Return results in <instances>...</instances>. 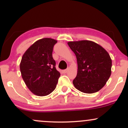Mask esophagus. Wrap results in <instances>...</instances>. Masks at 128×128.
<instances>
[{"label": "esophagus", "instance_id": "esophagus-1", "mask_svg": "<svg viewBox=\"0 0 128 128\" xmlns=\"http://www.w3.org/2000/svg\"><path fill=\"white\" fill-rule=\"evenodd\" d=\"M67 71H68V70H67V69H66V70H62V72L64 73H66L67 72Z\"/></svg>", "mask_w": 128, "mask_h": 128}]
</instances>
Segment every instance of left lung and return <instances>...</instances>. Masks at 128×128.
<instances>
[{
  "label": "left lung",
  "instance_id": "obj_1",
  "mask_svg": "<svg viewBox=\"0 0 128 128\" xmlns=\"http://www.w3.org/2000/svg\"><path fill=\"white\" fill-rule=\"evenodd\" d=\"M67 44L77 59V76L73 80L74 87L85 93L98 92L111 76L112 60L109 54L92 41L69 42Z\"/></svg>",
  "mask_w": 128,
  "mask_h": 128
}]
</instances>
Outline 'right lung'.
<instances>
[{
    "label": "right lung",
    "instance_id": "1",
    "mask_svg": "<svg viewBox=\"0 0 128 128\" xmlns=\"http://www.w3.org/2000/svg\"><path fill=\"white\" fill-rule=\"evenodd\" d=\"M56 40H38L26 50L20 64L24 83L32 93L38 96L49 94L55 89L60 73L52 57Z\"/></svg>",
    "mask_w": 128,
    "mask_h": 128
}]
</instances>
